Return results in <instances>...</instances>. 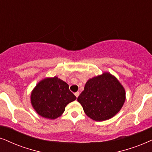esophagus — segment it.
Here are the masks:
<instances>
[{"mask_svg":"<svg viewBox=\"0 0 152 152\" xmlns=\"http://www.w3.org/2000/svg\"><path fill=\"white\" fill-rule=\"evenodd\" d=\"M74 95H75V96H76V97H78V95H79V92H76V93H74Z\"/></svg>","mask_w":152,"mask_h":152,"instance_id":"obj_1","label":"esophagus"}]
</instances>
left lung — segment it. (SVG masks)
<instances>
[{"label": "left lung", "mask_w": 152, "mask_h": 152, "mask_svg": "<svg viewBox=\"0 0 152 152\" xmlns=\"http://www.w3.org/2000/svg\"><path fill=\"white\" fill-rule=\"evenodd\" d=\"M77 100L88 117L97 121L114 116L126 100L124 88L110 73L90 78Z\"/></svg>", "instance_id": "left-lung-1"}]
</instances>
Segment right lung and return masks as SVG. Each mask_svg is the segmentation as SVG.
<instances>
[{"label":"right lung","mask_w":152,"mask_h":152,"mask_svg":"<svg viewBox=\"0 0 152 152\" xmlns=\"http://www.w3.org/2000/svg\"><path fill=\"white\" fill-rule=\"evenodd\" d=\"M76 99L68 84L57 76L41 80L31 94V102L35 111L40 116L49 119L60 116L66 105Z\"/></svg>","instance_id":"obj_1"}]
</instances>
